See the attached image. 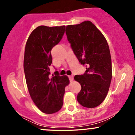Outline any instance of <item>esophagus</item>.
Masks as SVG:
<instances>
[{
	"instance_id": "1",
	"label": "esophagus",
	"mask_w": 135,
	"mask_h": 135,
	"mask_svg": "<svg viewBox=\"0 0 135 135\" xmlns=\"http://www.w3.org/2000/svg\"><path fill=\"white\" fill-rule=\"evenodd\" d=\"M69 79H70V81H71V82H72V80H73V79H74V77H73L72 75H69Z\"/></svg>"
}]
</instances>
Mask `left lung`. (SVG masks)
<instances>
[{
  "label": "left lung",
  "mask_w": 135,
  "mask_h": 135,
  "mask_svg": "<svg viewBox=\"0 0 135 135\" xmlns=\"http://www.w3.org/2000/svg\"><path fill=\"white\" fill-rule=\"evenodd\" d=\"M65 32L74 54L82 65H86L83 75L74 77L81 86L77 101L84 107H97L106 98L112 77L107 41L89 21L66 26Z\"/></svg>",
  "instance_id": "obj_1"
}]
</instances>
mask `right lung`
Listing matches in <instances>:
<instances>
[{
    "label": "right lung",
    "instance_id": "right-lung-1",
    "mask_svg": "<svg viewBox=\"0 0 135 135\" xmlns=\"http://www.w3.org/2000/svg\"><path fill=\"white\" fill-rule=\"evenodd\" d=\"M65 26H39L28 38L25 49L24 68L26 83L31 98L40 110L51 114L61 109L65 88L70 83L66 75L50 77L51 51L63 37Z\"/></svg>",
    "mask_w": 135,
    "mask_h": 135
}]
</instances>
